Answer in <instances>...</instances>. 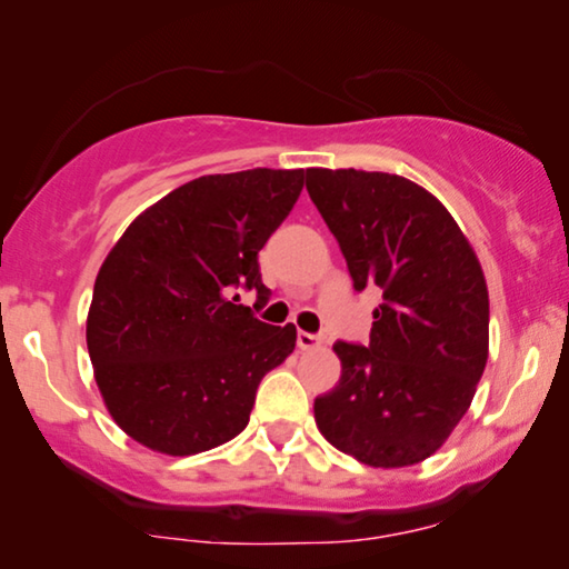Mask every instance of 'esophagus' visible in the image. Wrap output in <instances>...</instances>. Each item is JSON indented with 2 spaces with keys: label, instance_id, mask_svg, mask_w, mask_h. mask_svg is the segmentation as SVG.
Segmentation results:
<instances>
[{
  "label": "esophagus",
  "instance_id": "esophagus-1",
  "mask_svg": "<svg viewBox=\"0 0 569 569\" xmlns=\"http://www.w3.org/2000/svg\"><path fill=\"white\" fill-rule=\"evenodd\" d=\"M321 345V337H316V333H308V331H298V347L300 349H313Z\"/></svg>",
  "mask_w": 569,
  "mask_h": 569
}]
</instances>
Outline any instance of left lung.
I'll use <instances>...</instances> for the list:
<instances>
[{
    "instance_id": "1",
    "label": "left lung",
    "mask_w": 569,
    "mask_h": 569,
    "mask_svg": "<svg viewBox=\"0 0 569 569\" xmlns=\"http://www.w3.org/2000/svg\"><path fill=\"white\" fill-rule=\"evenodd\" d=\"M306 189L355 290L383 292L370 345H333L341 378L313 403L318 430L376 469L425 461L461 422L485 372V271L448 209L409 178L308 168Z\"/></svg>"
}]
</instances>
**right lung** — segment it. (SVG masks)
Here are the masks:
<instances>
[{"mask_svg":"<svg viewBox=\"0 0 569 569\" xmlns=\"http://www.w3.org/2000/svg\"><path fill=\"white\" fill-rule=\"evenodd\" d=\"M306 170L201 176L129 224L98 271L88 352L116 425L168 456L246 430L261 378L292 355V323L240 306L269 302L259 251L298 201Z\"/></svg>","mask_w":569,"mask_h":569,"instance_id":"1","label":"right lung"}]
</instances>
